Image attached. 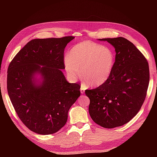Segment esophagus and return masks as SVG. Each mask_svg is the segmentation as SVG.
<instances>
[{"instance_id": "1", "label": "esophagus", "mask_w": 157, "mask_h": 157, "mask_svg": "<svg viewBox=\"0 0 157 157\" xmlns=\"http://www.w3.org/2000/svg\"><path fill=\"white\" fill-rule=\"evenodd\" d=\"M80 92H81V94H83L84 93V86H81V88H80Z\"/></svg>"}]
</instances>
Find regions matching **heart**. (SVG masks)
Masks as SVG:
<instances>
[{
	"instance_id": "1",
	"label": "heart",
	"mask_w": 157,
	"mask_h": 157,
	"mask_svg": "<svg viewBox=\"0 0 157 157\" xmlns=\"http://www.w3.org/2000/svg\"><path fill=\"white\" fill-rule=\"evenodd\" d=\"M115 64V55L109 48L91 41L75 45L64 60L66 71L72 79L82 77L90 86H98L109 78Z\"/></svg>"
}]
</instances>
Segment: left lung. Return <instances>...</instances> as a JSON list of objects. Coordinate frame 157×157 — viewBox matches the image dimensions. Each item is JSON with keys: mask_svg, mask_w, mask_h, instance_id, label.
Masks as SVG:
<instances>
[{"mask_svg": "<svg viewBox=\"0 0 157 157\" xmlns=\"http://www.w3.org/2000/svg\"><path fill=\"white\" fill-rule=\"evenodd\" d=\"M115 48V64L108 80L86 90L89 114L105 128L123 125L136 115L147 91L150 71L147 60L132 42L123 37L101 39Z\"/></svg>", "mask_w": 157, "mask_h": 157, "instance_id": "obj_1", "label": "left lung"}]
</instances>
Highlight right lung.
<instances>
[{"label":"right lung","mask_w":157,"mask_h":157,"mask_svg":"<svg viewBox=\"0 0 157 157\" xmlns=\"http://www.w3.org/2000/svg\"><path fill=\"white\" fill-rule=\"evenodd\" d=\"M74 36L33 39L18 52L7 71V92L23 123L41 135L62 128L80 96L79 84L69 83L63 52Z\"/></svg>","instance_id":"add662e5"}]
</instances>
